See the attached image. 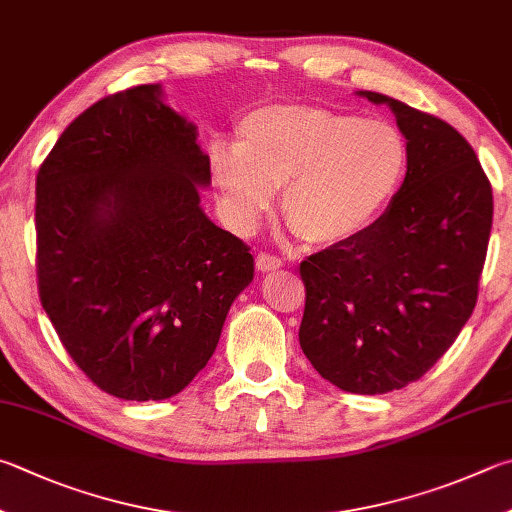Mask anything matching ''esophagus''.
Returning <instances> with one entry per match:
<instances>
[{"instance_id": "esophagus-1", "label": "esophagus", "mask_w": 512, "mask_h": 512, "mask_svg": "<svg viewBox=\"0 0 512 512\" xmlns=\"http://www.w3.org/2000/svg\"><path fill=\"white\" fill-rule=\"evenodd\" d=\"M255 262H257V271H262V273L280 271V268L284 266L282 259H280V257H275V255H271V253H257Z\"/></svg>"}]
</instances>
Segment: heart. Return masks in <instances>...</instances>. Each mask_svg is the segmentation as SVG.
Here are the masks:
<instances>
[{
  "mask_svg": "<svg viewBox=\"0 0 512 512\" xmlns=\"http://www.w3.org/2000/svg\"><path fill=\"white\" fill-rule=\"evenodd\" d=\"M407 147L385 120L313 105H268L212 152V176L235 230H253L282 188V217L304 244L351 237L392 197Z\"/></svg>",
  "mask_w": 512,
  "mask_h": 512,
  "instance_id": "b5f03b06",
  "label": "heart"
}]
</instances>
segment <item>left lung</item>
<instances>
[{
    "instance_id": "1",
    "label": "left lung",
    "mask_w": 512,
    "mask_h": 512,
    "mask_svg": "<svg viewBox=\"0 0 512 512\" xmlns=\"http://www.w3.org/2000/svg\"><path fill=\"white\" fill-rule=\"evenodd\" d=\"M407 141L401 190L374 224L306 257L300 347L351 394L414 383L457 340L477 304L492 188L475 150L445 120L376 91Z\"/></svg>"
}]
</instances>
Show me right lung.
Returning a JSON list of instances; mask_svg holds the SVG:
<instances>
[{
    "label": "right lung",
    "mask_w": 512,
    "mask_h": 512,
    "mask_svg": "<svg viewBox=\"0 0 512 512\" xmlns=\"http://www.w3.org/2000/svg\"><path fill=\"white\" fill-rule=\"evenodd\" d=\"M210 156L161 85L98 100L35 181L37 288L73 362L123 401H163L208 365L253 282L244 241L212 224Z\"/></svg>",
    "instance_id": "obj_1"
}]
</instances>
